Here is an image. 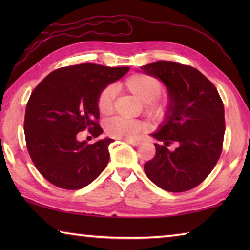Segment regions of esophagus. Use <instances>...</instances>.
Returning <instances> with one entry per match:
<instances>
[{"instance_id":"1","label":"esophagus","mask_w":250,"mask_h":250,"mask_svg":"<svg viewBox=\"0 0 250 250\" xmlns=\"http://www.w3.org/2000/svg\"><path fill=\"white\" fill-rule=\"evenodd\" d=\"M125 141L130 143V145H132L133 146H140V141H138V140H132V139H125Z\"/></svg>"}]
</instances>
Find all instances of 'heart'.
Wrapping results in <instances>:
<instances>
[{"label":"heart","instance_id":"b5f03b06","mask_svg":"<svg viewBox=\"0 0 250 250\" xmlns=\"http://www.w3.org/2000/svg\"><path fill=\"white\" fill-rule=\"evenodd\" d=\"M125 89L145 103L147 115L155 119H163L168 111L166 100L159 98L163 86L159 79L146 74H135L124 83ZM113 87L108 86L100 92L97 99V108L101 115L107 116L113 109ZM147 129V124L140 120H129L122 118H112L105 122V131L110 137L118 139H132Z\"/></svg>","mask_w":250,"mask_h":250}]
</instances>
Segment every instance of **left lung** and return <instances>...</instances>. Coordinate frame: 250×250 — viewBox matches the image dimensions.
Listing matches in <instances>:
<instances>
[{
	"mask_svg": "<svg viewBox=\"0 0 250 250\" xmlns=\"http://www.w3.org/2000/svg\"><path fill=\"white\" fill-rule=\"evenodd\" d=\"M162 80L168 92V111L151 134L154 158L145 164L146 176L167 192H185L201 184L216 166L225 133L224 104L213 83L201 71L179 62L159 61L141 67ZM176 143L175 150L168 146Z\"/></svg>",
	"mask_w": 250,
	"mask_h": 250,
	"instance_id": "1",
	"label": "left lung"
}]
</instances>
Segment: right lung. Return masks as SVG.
<instances>
[{
  "label": "right lung",
  "mask_w": 250,
  "mask_h": 250,
  "mask_svg": "<svg viewBox=\"0 0 250 250\" xmlns=\"http://www.w3.org/2000/svg\"><path fill=\"white\" fill-rule=\"evenodd\" d=\"M129 69L89 62L62 67L46 76L33 90L24 119L27 151L35 167L55 186L83 188L107 167L112 139L92 145L77 139L84 130L94 138L103 133L97 99Z\"/></svg>",
  "instance_id": "obj_1"
}]
</instances>
